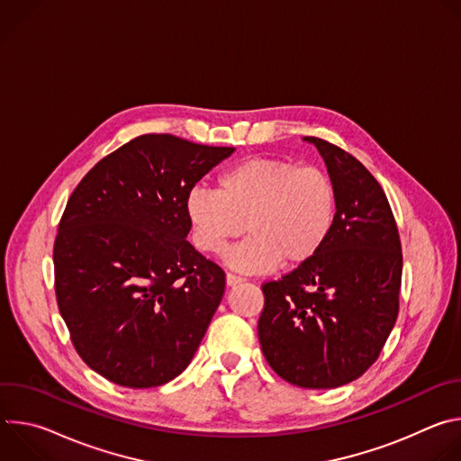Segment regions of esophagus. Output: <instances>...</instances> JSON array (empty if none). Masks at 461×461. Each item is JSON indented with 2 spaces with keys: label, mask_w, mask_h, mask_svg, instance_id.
Here are the masks:
<instances>
[{
  "label": "esophagus",
  "mask_w": 461,
  "mask_h": 461,
  "mask_svg": "<svg viewBox=\"0 0 461 461\" xmlns=\"http://www.w3.org/2000/svg\"><path fill=\"white\" fill-rule=\"evenodd\" d=\"M244 281V277H240V276H237V274H226V283H228V286H235V285H240Z\"/></svg>",
  "instance_id": "esophagus-1"
}]
</instances>
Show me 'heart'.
<instances>
[{"mask_svg":"<svg viewBox=\"0 0 461 461\" xmlns=\"http://www.w3.org/2000/svg\"><path fill=\"white\" fill-rule=\"evenodd\" d=\"M194 242L221 255L244 231L248 240L228 253L242 272H267L276 265L301 267L332 237L338 221V187L319 166L288 158H246L217 178V191L193 187L185 199Z\"/></svg>","mask_w":461,"mask_h":461,"instance_id":"b5f03b06","label":"heart"}]
</instances>
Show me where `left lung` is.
Returning a JSON list of instances; mask_svg holds the SVG:
<instances>
[{
  "mask_svg": "<svg viewBox=\"0 0 461 461\" xmlns=\"http://www.w3.org/2000/svg\"><path fill=\"white\" fill-rule=\"evenodd\" d=\"M312 142L338 187V221L324 248L262 285L257 332L277 375L303 388H336L379 357L400 312L403 253L396 219L372 173L345 149Z\"/></svg>",
  "mask_w": 461,
  "mask_h": 461,
  "instance_id": "8db88e82",
  "label": "left lung"
}]
</instances>
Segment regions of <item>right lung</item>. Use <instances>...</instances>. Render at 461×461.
I'll use <instances>...</instances> for the list:
<instances>
[{
  "mask_svg": "<svg viewBox=\"0 0 461 461\" xmlns=\"http://www.w3.org/2000/svg\"><path fill=\"white\" fill-rule=\"evenodd\" d=\"M233 151L142 135L69 196L52 248L54 292L78 356L105 379L158 386L199 348L226 274L185 240V199Z\"/></svg>",
  "mask_w": 461,
  "mask_h": 461,
  "instance_id": "obj_1",
  "label": "right lung"
}]
</instances>
